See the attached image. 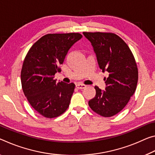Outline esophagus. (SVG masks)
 Listing matches in <instances>:
<instances>
[{"label": "esophagus", "instance_id": "1", "mask_svg": "<svg viewBox=\"0 0 155 155\" xmlns=\"http://www.w3.org/2000/svg\"><path fill=\"white\" fill-rule=\"evenodd\" d=\"M76 87H77V88H78V89L82 90V89H84V88L86 87L87 85L85 84H83V83H78V84L76 85Z\"/></svg>", "mask_w": 155, "mask_h": 155}]
</instances>
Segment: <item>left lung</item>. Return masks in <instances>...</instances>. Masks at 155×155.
<instances>
[{
    "instance_id": "left-lung-1",
    "label": "left lung",
    "mask_w": 155,
    "mask_h": 155,
    "mask_svg": "<svg viewBox=\"0 0 155 155\" xmlns=\"http://www.w3.org/2000/svg\"><path fill=\"white\" fill-rule=\"evenodd\" d=\"M92 43L98 63L103 72L106 87L102 91L95 86V97L89 101L90 108L104 117L121 112L136 90L138 69L133 54L125 41L110 32H83Z\"/></svg>"
}]
</instances>
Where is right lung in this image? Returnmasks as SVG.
<instances>
[{"label":"right lung","instance_id":"1","mask_svg":"<svg viewBox=\"0 0 155 155\" xmlns=\"http://www.w3.org/2000/svg\"><path fill=\"white\" fill-rule=\"evenodd\" d=\"M82 36L79 33L46 34L31 47L25 58L22 88L31 106L44 117H57L68 108L75 85L63 81L56 84L54 78L61 71L68 50Z\"/></svg>","mask_w":155,"mask_h":155}]
</instances>
